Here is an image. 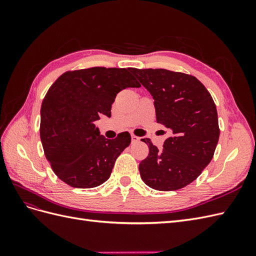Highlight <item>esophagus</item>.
Segmentation results:
<instances>
[{"label": "esophagus", "mask_w": 256, "mask_h": 256, "mask_svg": "<svg viewBox=\"0 0 256 256\" xmlns=\"http://www.w3.org/2000/svg\"><path fill=\"white\" fill-rule=\"evenodd\" d=\"M138 140H140V138L136 136H134V134H131V142H132V143H136V142H138Z\"/></svg>", "instance_id": "obj_1"}]
</instances>
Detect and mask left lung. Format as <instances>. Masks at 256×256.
Returning <instances> with one entry per match:
<instances>
[{
    "instance_id": "1",
    "label": "left lung",
    "mask_w": 256,
    "mask_h": 256,
    "mask_svg": "<svg viewBox=\"0 0 256 256\" xmlns=\"http://www.w3.org/2000/svg\"><path fill=\"white\" fill-rule=\"evenodd\" d=\"M154 99L157 122L172 131L164 150L150 140L141 161V178L148 187L174 191L191 184L214 157L219 141L216 104L196 78L166 69L130 68Z\"/></svg>"
}]
</instances>
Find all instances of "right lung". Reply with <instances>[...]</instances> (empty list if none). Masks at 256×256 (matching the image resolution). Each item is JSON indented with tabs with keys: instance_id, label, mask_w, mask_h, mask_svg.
<instances>
[{
	"instance_id": "right-lung-1",
	"label": "right lung",
	"mask_w": 256,
	"mask_h": 256,
	"mask_svg": "<svg viewBox=\"0 0 256 256\" xmlns=\"http://www.w3.org/2000/svg\"><path fill=\"white\" fill-rule=\"evenodd\" d=\"M141 85L125 68L68 72L53 83L40 110V140L53 172L74 188H94L109 180L116 159L129 146L122 132L109 140L95 122L111 116L116 95Z\"/></svg>"
}]
</instances>
